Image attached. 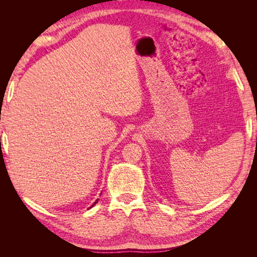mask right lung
Wrapping results in <instances>:
<instances>
[{
    "label": "right lung",
    "instance_id": "add662e5",
    "mask_svg": "<svg viewBox=\"0 0 257 257\" xmlns=\"http://www.w3.org/2000/svg\"><path fill=\"white\" fill-rule=\"evenodd\" d=\"M96 202H97V201H96ZM96 202H95V203H96ZM95 203H94V204H95ZM94 204H92V205H91V206H94ZM91 206H90V207H91Z\"/></svg>",
    "mask_w": 257,
    "mask_h": 257
}]
</instances>
